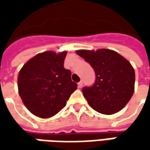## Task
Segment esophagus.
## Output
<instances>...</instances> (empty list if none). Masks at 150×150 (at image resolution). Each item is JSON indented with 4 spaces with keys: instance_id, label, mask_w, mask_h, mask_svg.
<instances>
[{
    "instance_id": "obj_1",
    "label": "esophagus",
    "mask_w": 150,
    "mask_h": 150,
    "mask_svg": "<svg viewBox=\"0 0 150 150\" xmlns=\"http://www.w3.org/2000/svg\"><path fill=\"white\" fill-rule=\"evenodd\" d=\"M83 81H80L79 83H78V88H81L82 87H83Z\"/></svg>"
}]
</instances>
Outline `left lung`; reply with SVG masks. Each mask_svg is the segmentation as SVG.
I'll return each instance as SVG.
<instances>
[{
  "label": "left lung",
  "mask_w": 150,
  "mask_h": 150,
  "mask_svg": "<svg viewBox=\"0 0 150 150\" xmlns=\"http://www.w3.org/2000/svg\"><path fill=\"white\" fill-rule=\"evenodd\" d=\"M76 53L88 62L95 72L93 85L83 88L88 104L103 114L120 111L134 92L135 72L129 62L109 49L78 50Z\"/></svg>",
  "instance_id": "left-lung-1"
}]
</instances>
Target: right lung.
I'll return each instance as SVG.
<instances>
[{
    "label": "right lung",
    "instance_id": "1",
    "mask_svg": "<svg viewBox=\"0 0 150 150\" xmlns=\"http://www.w3.org/2000/svg\"><path fill=\"white\" fill-rule=\"evenodd\" d=\"M67 52H44L33 57L18 74V92L30 112L39 118H51L66 106L78 85L71 71L64 68Z\"/></svg>",
    "mask_w": 150,
    "mask_h": 150
}]
</instances>
